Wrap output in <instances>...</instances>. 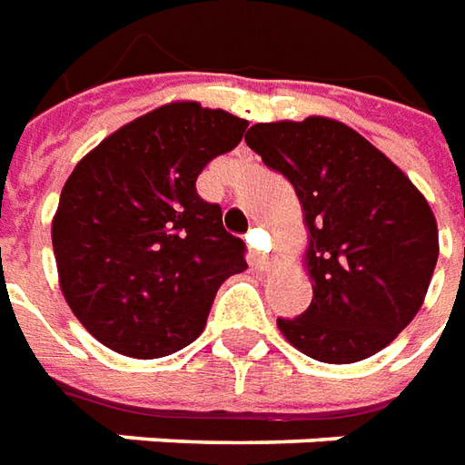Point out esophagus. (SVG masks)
I'll list each match as a JSON object with an SVG mask.
<instances>
[{"label": "esophagus", "mask_w": 465, "mask_h": 465, "mask_svg": "<svg viewBox=\"0 0 465 465\" xmlns=\"http://www.w3.org/2000/svg\"><path fill=\"white\" fill-rule=\"evenodd\" d=\"M248 242H250V262L255 265V268L260 270H268L270 268V262H272V258L270 255H265L262 250H258V242H255V232L252 235H248Z\"/></svg>", "instance_id": "1"}]
</instances>
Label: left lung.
<instances>
[{
    "instance_id": "left-lung-1",
    "label": "left lung",
    "mask_w": 465,
    "mask_h": 465,
    "mask_svg": "<svg viewBox=\"0 0 465 465\" xmlns=\"http://www.w3.org/2000/svg\"><path fill=\"white\" fill-rule=\"evenodd\" d=\"M301 200L308 311L280 332L321 363L371 358L416 318L438 260L436 215L408 174L343 122H258L245 134Z\"/></svg>"
}]
</instances>
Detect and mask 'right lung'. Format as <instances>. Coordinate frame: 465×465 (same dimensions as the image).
Segmentation results:
<instances>
[{
	"label": "right lung",
	"instance_id": "add662e5",
	"mask_svg": "<svg viewBox=\"0 0 465 465\" xmlns=\"http://www.w3.org/2000/svg\"><path fill=\"white\" fill-rule=\"evenodd\" d=\"M245 130L225 110L170 102L107 134L67 177L52 220L59 288L114 353H177L205 331L217 288L248 268L220 205L195 190Z\"/></svg>",
	"mask_w": 465,
	"mask_h": 465
}]
</instances>
